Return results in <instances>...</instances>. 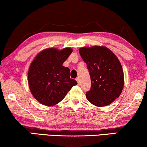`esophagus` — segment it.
Wrapping results in <instances>:
<instances>
[{"label":"esophagus","instance_id":"1","mask_svg":"<svg viewBox=\"0 0 147 147\" xmlns=\"http://www.w3.org/2000/svg\"><path fill=\"white\" fill-rule=\"evenodd\" d=\"M76 81H77V82H78V84H80V79H79V78H76Z\"/></svg>","mask_w":147,"mask_h":147}]
</instances>
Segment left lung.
I'll return each mask as SVG.
<instances>
[{
    "label": "left lung",
    "instance_id": "left-lung-1",
    "mask_svg": "<svg viewBox=\"0 0 147 147\" xmlns=\"http://www.w3.org/2000/svg\"><path fill=\"white\" fill-rule=\"evenodd\" d=\"M79 52L91 78L86 98L98 107L109 105L119 97L124 87V72L119 59L104 46L82 47Z\"/></svg>",
    "mask_w": 147,
    "mask_h": 147
}]
</instances>
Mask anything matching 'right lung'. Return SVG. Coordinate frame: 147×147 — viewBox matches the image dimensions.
Listing matches in <instances>:
<instances>
[{"label":"right lung","instance_id":"obj_1","mask_svg":"<svg viewBox=\"0 0 147 147\" xmlns=\"http://www.w3.org/2000/svg\"><path fill=\"white\" fill-rule=\"evenodd\" d=\"M73 49L47 48L38 53L30 65L28 84L32 95L39 103L51 106L61 101L78 83L69 77L70 70L63 63Z\"/></svg>","mask_w":147,"mask_h":147}]
</instances>
